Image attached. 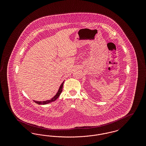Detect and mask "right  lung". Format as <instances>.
Segmentation results:
<instances>
[{
	"instance_id": "1",
	"label": "right lung",
	"mask_w": 146,
	"mask_h": 146,
	"mask_svg": "<svg viewBox=\"0 0 146 146\" xmlns=\"http://www.w3.org/2000/svg\"><path fill=\"white\" fill-rule=\"evenodd\" d=\"M63 83H64V82H63L62 83V84L61 85V86H60V88H59V90L58 91L57 93L56 94L55 96L54 97H52L51 100H48V101H34L35 102L36 104H49V103H50V102H52L55 101V100H56V99H57L58 97H59V96L60 95L61 93L62 92Z\"/></svg>"
}]
</instances>
